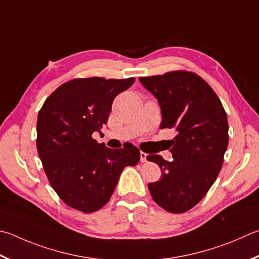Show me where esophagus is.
Instances as JSON below:
<instances>
[{
  "label": "esophagus",
  "instance_id": "esophagus-1",
  "mask_svg": "<svg viewBox=\"0 0 259 259\" xmlns=\"http://www.w3.org/2000/svg\"><path fill=\"white\" fill-rule=\"evenodd\" d=\"M140 162L147 163L148 162V155L144 153V152H140Z\"/></svg>",
  "mask_w": 259,
  "mask_h": 259
}]
</instances>
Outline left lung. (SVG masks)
<instances>
[{"label":"left lung","instance_id":"8db88e82","mask_svg":"<svg viewBox=\"0 0 259 259\" xmlns=\"http://www.w3.org/2000/svg\"><path fill=\"white\" fill-rule=\"evenodd\" d=\"M161 106V129L177 133L171 140L173 159L148 155L162 177L148 183L152 198L170 213H185L207 194L222 168L229 144V124L220 98L209 84L190 71L140 77Z\"/></svg>","mask_w":259,"mask_h":259}]
</instances>
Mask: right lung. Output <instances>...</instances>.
<instances>
[{"label": "right lung", "mask_w": 259, "mask_h": 259, "mask_svg": "<svg viewBox=\"0 0 259 259\" xmlns=\"http://www.w3.org/2000/svg\"><path fill=\"white\" fill-rule=\"evenodd\" d=\"M135 78H77L46 98L37 117V152L51 186L70 207L93 213L107 204L121 172L137 165L136 146L107 148L93 138L106 124L116 95Z\"/></svg>", "instance_id": "right-lung-1"}]
</instances>
